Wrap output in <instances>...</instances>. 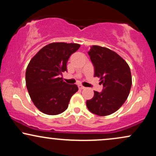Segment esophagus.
<instances>
[{"mask_svg":"<svg viewBox=\"0 0 156 156\" xmlns=\"http://www.w3.org/2000/svg\"><path fill=\"white\" fill-rule=\"evenodd\" d=\"M78 87H79V89H85V87H84L83 86H82V85H79V86H78Z\"/></svg>","mask_w":156,"mask_h":156,"instance_id":"obj_1","label":"esophagus"}]
</instances>
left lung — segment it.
Returning <instances> with one entry per match:
<instances>
[{
    "instance_id": "obj_1",
    "label": "left lung",
    "mask_w": 156,
    "mask_h": 156,
    "mask_svg": "<svg viewBox=\"0 0 156 156\" xmlns=\"http://www.w3.org/2000/svg\"><path fill=\"white\" fill-rule=\"evenodd\" d=\"M94 68V77L101 78L103 89L94 91L87 101L89 112L107 116L119 109L128 98L132 85L131 73L127 62L117 53L106 48L93 45L88 52Z\"/></svg>"
}]
</instances>
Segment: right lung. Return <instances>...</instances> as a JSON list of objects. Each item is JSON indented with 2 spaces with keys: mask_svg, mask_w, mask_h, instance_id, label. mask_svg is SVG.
Returning <instances> with one entry per match:
<instances>
[{
  "mask_svg": "<svg viewBox=\"0 0 156 156\" xmlns=\"http://www.w3.org/2000/svg\"><path fill=\"white\" fill-rule=\"evenodd\" d=\"M79 44L53 42L44 46L30 61L26 72L28 92L40 112L56 115L67 108L71 97L78 90L76 84L63 81L69 56Z\"/></svg>",
  "mask_w": 156,
  "mask_h": 156,
  "instance_id": "1",
  "label": "right lung"
}]
</instances>
